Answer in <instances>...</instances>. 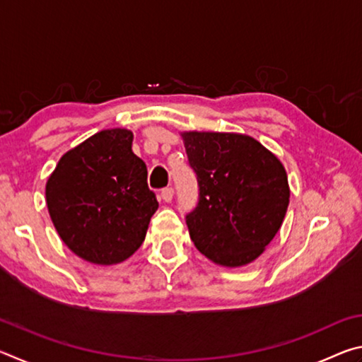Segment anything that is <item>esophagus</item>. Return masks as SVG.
<instances>
[{
    "mask_svg": "<svg viewBox=\"0 0 362 362\" xmlns=\"http://www.w3.org/2000/svg\"><path fill=\"white\" fill-rule=\"evenodd\" d=\"M161 198L166 201V203H170V201H173V198H174V188L173 187L163 188L161 189Z\"/></svg>",
    "mask_w": 362,
    "mask_h": 362,
    "instance_id": "obj_1",
    "label": "esophagus"
}]
</instances>
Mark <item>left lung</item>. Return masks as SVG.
I'll return each instance as SVG.
<instances>
[{
    "mask_svg": "<svg viewBox=\"0 0 362 362\" xmlns=\"http://www.w3.org/2000/svg\"><path fill=\"white\" fill-rule=\"evenodd\" d=\"M199 198L187 214L189 238L207 259L243 267L259 257L289 206L284 166L260 142L243 134L183 132Z\"/></svg>",
    "mask_w": 362,
    "mask_h": 362,
    "instance_id": "left-lung-1",
    "label": "left lung"
}]
</instances>
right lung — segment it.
Returning <instances> with one entry per match:
<instances>
[{
	"mask_svg": "<svg viewBox=\"0 0 362 362\" xmlns=\"http://www.w3.org/2000/svg\"><path fill=\"white\" fill-rule=\"evenodd\" d=\"M46 203L71 252L97 265L129 259L158 209L127 129L100 131L66 151L46 183Z\"/></svg>",
	"mask_w": 362,
	"mask_h": 362,
	"instance_id": "1",
	"label": "right lung"
}]
</instances>
